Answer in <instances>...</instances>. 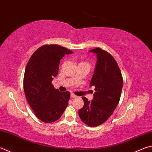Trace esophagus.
<instances>
[{"instance_id":"34e87169","label":"esophagus","mask_w":152,"mask_h":152,"mask_svg":"<svg viewBox=\"0 0 152 152\" xmlns=\"http://www.w3.org/2000/svg\"><path fill=\"white\" fill-rule=\"evenodd\" d=\"M70 97H71V98H76L77 96H76L75 94H70Z\"/></svg>"}]
</instances>
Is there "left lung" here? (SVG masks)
Returning <instances> with one entry per match:
<instances>
[{"label":"left lung","instance_id":"8db88e82","mask_svg":"<svg viewBox=\"0 0 152 152\" xmlns=\"http://www.w3.org/2000/svg\"><path fill=\"white\" fill-rule=\"evenodd\" d=\"M97 55L94 74L90 86L96 92L94 100L82 97L84 102L78 114L81 120L90 127H96L106 122L119 103L123 87V78L116 61L111 54L100 48L90 50Z\"/></svg>","mask_w":152,"mask_h":152}]
</instances>
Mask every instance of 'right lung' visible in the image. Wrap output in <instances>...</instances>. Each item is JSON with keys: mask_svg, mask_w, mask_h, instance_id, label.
<instances>
[{"mask_svg": "<svg viewBox=\"0 0 152 152\" xmlns=\"http://www.w3.org/2000/svg\"><path fill=\"white\" fill-rule=\"evenodd\" d=\"M73 53L58 45H45L30 58L24 76V90L27 101L38 119L55 122L66 108L70 93L55 89L52 81L58 72L60 60Z\"/></svg>", "mask_w": 152, "mask_h": 152, "instance_id": "right-lung-1", "label": "right lung"}]
</instances>
